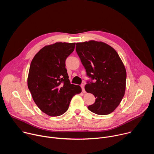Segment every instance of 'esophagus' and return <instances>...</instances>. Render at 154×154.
<instances>
[{
  "instance_id": "34e87169",
  "label": "esophagus",
  "mask_w": 154,
  "mask_h": 154,
  "mask_svg": "<svg viewBox=\"0 0 154 154\" xmlns=\"http://www.w3.org/2000/svg\"><path fill=\"white\" fill-rule=\"evenodd\" d=\"M81 88H82V92L83 93H85V85L83 84L81 85Z\"/></svg>"
}]
</instances>
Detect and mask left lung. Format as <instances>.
Listing matches in <instances>:
<instances>
[{
	"instance_id": "1",
	"label": "left lung",
	"mask_w": 154,
	"mask_h": 154,
	"mask_svg": "<svg viewBox=\"0 0 154 154\" xmlns=\"http://www.w3.org/2000/svg\"><path fill=\"white\" fill-rule=\"evenodd\" d=\"M75 49L86 75L96 80L95 83L87 82L85 86L96 98L88 108L99 115L112 113L125 91L126 70L118 54L107 44L93 40L77 42Z\"/></svg>"
}]
</instances>
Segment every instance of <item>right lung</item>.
I'll return each mask as SVG.
<instances>
[{"mask_svg":"<svg viewBox=\"0 0 154 154\" xmlns=\"http://www.w3.org/2000/svg\"><path fill=\"white\" fill-rule=\"evenodd\" d=\"M75 43L56 42L42 48L33 58L27 79L32 98L41 110L51 116L68 110L81 87L70 83L65 61Z\"/></svg>","mask_w":154,"mask_h":154,"instance_id":"add662e5","label":"right lung"}]
</instances>
